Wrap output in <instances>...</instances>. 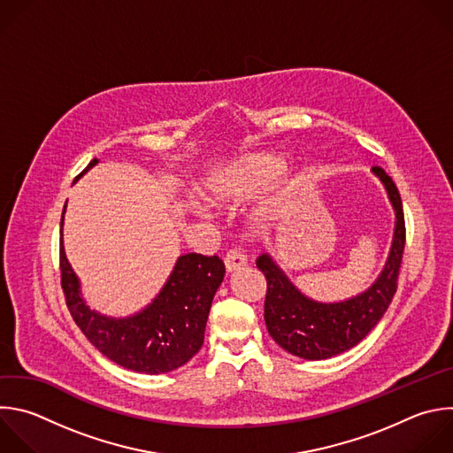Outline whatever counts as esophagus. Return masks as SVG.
<instances>
[{
	"mask_svg": "<svg viewBox=\"0 0 453 453\" xmlns=\"http://www.w3.org/2000/svg\"><path fill=\"white\" fill-rule=\"evenodd\" d=\"M224 263H226V270H227L229 273H233V272H236V270H242V268L247 265V256L242 254L240 250L233 249V250L227 252Z\"/></svg>",
	"mask_w": 453,
	"mask_h": 453,
	"instance_id": "obj_1",
	"label": "esophagus"
}]
</instances>
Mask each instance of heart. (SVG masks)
I'll return each instance as SVG.
<instances>
[{"mask_svg":"<svg viewBox=\"0 0 453 453\" xmlns=\"http://www.w3.org/2000/svg\"><path fill=\"white\" fill-rule=\"evenodd\" d=\"M261 190L252 208V222L263 227L288 208L295 192V171L279 155H243L211 171L199 183L203 199L219 208H234ZM196 211L208 217V208L203 204H197Z\"/></svg>","mask_w":453,"mask_h":453,"instance_id":"heart-1","label":"heart"}]
</instances>
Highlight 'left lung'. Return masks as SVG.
Segmentation results:
<instances>
[{
  "instance_id": "1",
  "label": "left lung",
  "mask_w": 453,
  "mask_h": 453,
  "mask_svg": "<svg viewBox=\"0 0 453 453\" xmlns=\"http://www.w3.org/2000/svg\"><path fill=\"white\" fill-rule=\"evenodd\" d=\"M372 174L388 194L395 211V229L386 263L366 289L343 300L322 303L300 291L270 252H263L256 259V266L266 279L265 324L268 334L291 356L322 361L354 349L379 324L391 304L405 245L402 199L380 167H373Z\"/></svg>"
}]
</instances>
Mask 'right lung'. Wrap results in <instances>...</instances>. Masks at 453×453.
Instances as JSON below:
<instances>
[{"mask_svg":"<svg viewBox=\"0 0 453 453\" xmlns=\"http://www.w3.org/2000/svg\"><path fill=\"white\" fill-rule=\"evenodd\" d=\"M99 160H92L74 180L78 181ZM64 206L60 220V270L67 308L87 340L110 361L126 370L158 375L188 363L203 347L210 308L226 266L217 256L183 254L171 275L140 311L127 317H110L90 310L81 282L73 270L64 247Z\"/></svg>","mask_w":453,"mask_h":453,"instance_id":"1","label":"right lung"}]
</instances>
